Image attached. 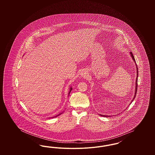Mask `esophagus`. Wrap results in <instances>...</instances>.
<instances>
[{"label":"esophagus","instance_id":"34e87169","mask_svg":"<svg viewBox=\"0 0 155 155\" xmlns=\"http://www.w3.org/2000/svg\"><path fill=\"white\" fill-rule=\"evenodd\" d=\"M81 76L83 77H85L87 75V72L85 71H83L81 72Z\"/></svg>","mask_w":155,"mask_h":155}]
</instances>
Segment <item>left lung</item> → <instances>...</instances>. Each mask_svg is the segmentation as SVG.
I'll use <instances>...</instances> for the list:
<instances>
[{"label": "left lung", "mask_w": 155, "mask_h": 155, "mask_svg": "<svg viewBox=\"0 0 155 155\" xmlns=\"http://www.w3.org/2000/svg\"><path fill=\"white\" fill-rule=\"evenodd\" d=\"M130 54H131V56L132 57V59H133V60L134 61V62L135 63L136 61H135V58H134V56H133V53L131 52H130ZM136 65V66H137V78H136V82H135V95H134V98H133V101H132V102L133 101V100L134 99V98L135 97V96H136V94H137V87H138V83H137V82H138V67H137V64H135ZM101 116H103V117H109V116H104V115H102V114H100Z\"/></svg>", "instance_id": "left-lung-1"}]
</instances>
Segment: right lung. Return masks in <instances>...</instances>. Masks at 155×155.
Listing matches in <instances>:
<instances>
[{"label":"right lung","mask_w":155,"mask_h":155,"mask_svg":"<svg viewBox=\"0 0 155 155\" xmlns=\"http://www.w3.org/2000/svg\"><path fill=\"white\" fill-rule=\"evenodd\" d=\"M71 90H72V87H71L70 88V91H69V93H68V95L70 94V92H71ZM61 113H60V114H59L58 115H57V116H56L55 117H57V116H58L59 115H60ZM51 117V118H53V117Z\"/></svg>","instance_id":"add662e5"}]
</instances>
